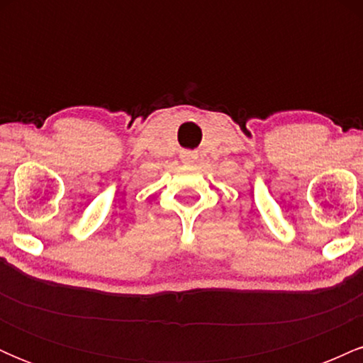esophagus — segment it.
<instances>
[{"label": "esophagus", "instance_id": "1", "mask_svg": "<svg viewBox=\"0 0 363 363\" xmlns=\"http://www.w3.org/2000/svg\"><path fill=\"white\" fill-rule=\"evenodd\" d=\"M181 158H182V162H194L196 158H198V153H194V152H182L181 153Z\"/></svg>", "mask_w": 363, "mask_h": 363}]
</instances>
